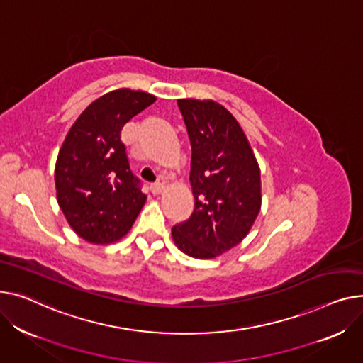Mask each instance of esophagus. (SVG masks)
I'll use <instances>...</instances> for the list:
<instances>
[{"instance_id":"esophagus-1","label":"esophagus","mask_w":363,"mask_h":363,"mask_svg":"<svg viewBox=\"0 0 363 363\" xmlns=\"http://www.w3.org/2000/svg\"><path fill=\"white\" fill-rule=\"evenodd\" d=\"M151 190H152L154 195H161L162 190H164V184L160 183V182H157V183L151 184Z\"/></svg>"}]
</instances>
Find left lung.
I'll return each mask as SVG.
<instances>
[{"label": "left lung", "mask_w": 363, "mask_h": 363, "mask_svg": "<svg viewBox=\"0 0 363 363\" xmlns=\"http://www.w3.org/2000/svg\"><path fill=\"white\" fill-rule=\"evenodd\" d=\"M191 145L195 209L172 228L187 257L212 259L239 245L261 211V169L233 114L212 99H177Z\"/></svg>", "instance_id": "1"}]
</instances>
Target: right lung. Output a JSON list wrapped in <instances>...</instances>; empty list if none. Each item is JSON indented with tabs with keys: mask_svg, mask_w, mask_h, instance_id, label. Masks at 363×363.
<instances>
[{
	"mask_svg": "<svg viewBox=\"0 0 363 363\" xmlns=\"http://www.w3.org/2000/svg\"><path fill=\"white\" fill-rule=\"evenodd\" d=\"M157 98L116 89L95 99L70 127L55 162L57 202L79 238L110 245L130 231L146 202L133 176L123 125Z\"/></svg>",
	"mask_w": 363,
	"mask_h": 363,
	"instance_id": "obj_1",
	"label": "right lung"
}]
</instances>
